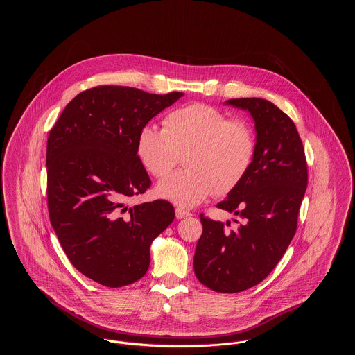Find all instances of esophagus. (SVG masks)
I'll return each instance as SVG.
<instances>
[{
  "instance_id": "1",
  "label": "esophagus",
  "mask_w": 355,
  "mask_h": 355,
  "mask_svg": "<svg viewBox=\"0 0 355 355\" xmlns=\"http://www.w3.org/2000/svg\"><path fill=\"white\" fill-rule=\"evenodd\" d=\"M175 214H176L178 218H184V217L191 216L190 211H187V210H184V209H182V207H176V209H175Z\"/></svg>"
}]
</instances>
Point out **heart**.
Listing matches in <instances>:
<instances>
[{"mask_svg":"<svg viewBox=\"0 0 355 355\" xmlns=\"http://www.w3.org/2000/svg\"><path fill=\"white\" fill-rule=\"evenodd\" d=\"M257 152L252 124L231 119L205 103L173 109L164 128L144 125L137 137V153L155 178L166 176L184 155L186 169L161 180L157 194L183 207H193L211 194L225 196L249 173Z\"/></svg>","mask_w":355,"mask_h":355,"instance_id":"obj_1","label":"heart"}]
</instances>
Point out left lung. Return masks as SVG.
<instances>
[{"instance_id": "8db88e82", "label": "left lung", "mask_w": 355, "mask_h": 355, "mask_svg": "<svg viewBox=\"0 0 355 355\" xmlns=\"http://www.w3.org/2000/svg\"><path fill=\"white\" fill-rule=\"evenodd\" d=\"M225 103L250 112L257 152L246 178L217 203L242 218L238 228L230 231L224 223L201 214L194 272L207 288L231 294L261 283L286 253L297 231L307 164L294 121L275 103L262 98Z\"/></svg>"}]
</instances>
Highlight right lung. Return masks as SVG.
<instances>
[{
    "label": "right lung",
    "instance_id": "right-lung-1",
    "mask_svg": "<svg viewBox=\"0 0 355 355\" xmlns=\"http://www.w3.org/2000/svg\"><path fill=\"white\" fill-rule=\"evenodd\" d=\"M183 93L150 94L125 86L82 92L51 128L46 149L51 227L71 263L117 288L144 277L153 241L173 221L164 200L128 207L152 184L137 137Z\"/></svg>",
    "mask_w": 355,
    "mask_h": 355
}]
</instances>
